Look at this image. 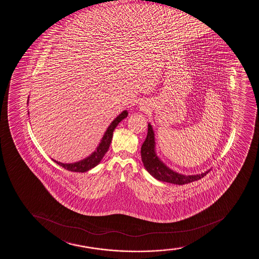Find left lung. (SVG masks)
<instances>
[{
	"instance_id": "obj_1",
	"label": "left lung",
	"mask_w": 259,
	"mask_h": 259,
	"mask_svg": "<svg viewBox=\"0 0 259 259\" xmlns=\"http://www.w3.org/2000/svg\"><path fill=\"white\" fill-rule=\"evenodd\" d=\"M141 155L143 165L148 172L161 182H168L172 184L184 185L196 182L206 175L205 172L197 176H183L174 172L168 168L155 155V134L151 125L149 123L148 135L141 148Z\"/></svg>"
}]
</instances>
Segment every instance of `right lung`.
<instances>
[{
    "instance_id": "obj_1",
    "label": "right lung",
    "mask_w": 259,
    "mask_h": 259,
    "mask_svg": "<svg viewBox=\"0 0 259 259\" xmlns=\"http://www.w3.org/2000/svg\"><path fill=\"white\" fill-rule=\"evenodd\" d=\"M127 116H128V112H127V110H124L114 120L113 122L110 123V126L108 127L107 131H105L104 137L102 138L101 143H99V145L96 149V151L93 152V154L88 157L83 159L82 161H77L75 163H62L60 161H54V159H53V161L56 162L58 165H60V166L64 167L65 169L71 171V172H83L93 168L101 161L105 153L108 151L111 140H112L114 130L116 128L119 122H121L122 119L127 117Z\"/></svg>"
}]
</instances>
